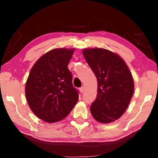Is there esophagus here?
<instances>
[{
  "label": "esophagus",
  "mask_w": 158,
  "mask_h": 158,
  "mask_svg": "<svg viewBox=\"0 0 158 158\" xmlns=\"http://www.w3.org/2000/svg\"><path fill=\"white\" fill-rule=\"evenodd\" d=\"M84 90H85V88H84L83 86V87L80 88V91H81V93H83Z\"/></svg>",
  "instance_id": "esophagus-1"
}]
</instances>
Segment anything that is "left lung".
<instances>
[{
	"label": "left lung",
	"mask_w": 158,
	"mask_h": 158,
	"mask_svg": "<svg viewBox=\"0 0 158 158\" xmlns=\"http://www.w3.org/2000/svg\"><path fill=\"white\" fill-rule=\"evenodd\" d=\"M83 54L98 81V94L90 108L91 114L101 123L114 122L123 115L132 97L130 70L119 56L107 49H85Z\"/></svg>",
	"instance_id": "8db88e82"
}]
</instances>
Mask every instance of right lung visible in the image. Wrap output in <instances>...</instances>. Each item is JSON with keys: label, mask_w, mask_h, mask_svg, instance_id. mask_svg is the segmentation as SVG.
I'll return each instance as SVG.
<instances>
[{"label": "right lung", "mask_w": 158, "mask_h": 158, "mask_svg": "<svg viewBox=\"0 0 158 158\" xmlns=\"http://www.w3.org/2000/svg\"><path fill=\"white\" fill-rule=\"evenodd\" d=\"M75 49L58 48L42 55L32 67L25 93L30 109L46 122L65 118L78 101L68 68Z\"/></svg>", "instance_id": "1"}]
</instances>
